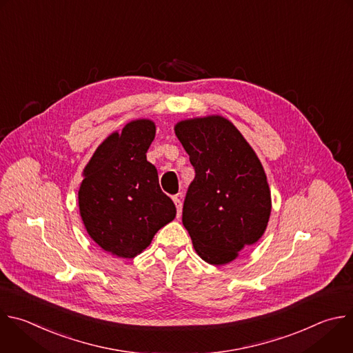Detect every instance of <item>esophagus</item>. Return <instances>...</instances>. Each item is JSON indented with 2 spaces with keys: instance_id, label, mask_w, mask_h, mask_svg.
Returning a JSON list of instances; mask_svg holds the SVG:
<instances>
[{
  "instance_id": "34e87169",
  "label": "esophagus",
  "mask_w": 353,
  "mask_h": 353,
  "mask_svg": "<svg viewBox=\"0 0 353 353\" xmlns=\"http://www.w3.org/2000/svg\"><path fill=\"white\" fill-rule=\"evenodd\" d=\"M181 198H183V194H177V195H174V196H173V202H174L176 208H177V217H180V216H181V206H183V201H181Z\"/></svg>"
}]
</instances>
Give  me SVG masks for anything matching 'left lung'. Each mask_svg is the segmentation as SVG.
Here are the masks:
<instances>
[{
    "label": "left lung",
    "instance_id": "obj_1",
    "mask_svg": "<svg viewBox=\"0 0 353 353\" xmlns=\"http://www.w3.org/2000/svg\"><path fill=\"white\" fill-rule=\"evenodd\" d=\"M174 132L195 169L184 199L183 224L205 262L230 263L268 227L272 196L263 166L223 116L181 121Z\"/></svg>",
    "mask_w": 353,
    "mask_h": 353
}]
</instances>
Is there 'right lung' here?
<instances>
[{"label": "right lung", "instance_id": "obj_1", "mask_svg": "<svg viewBox=\"0 0 353 353\" xmlns=\"http://www.w3.org/2000/svg\"><path fill=\"white\" fill-rule=\"evenodd\" d=\"M155 123L139 119L112 133L83 170L80 216L88 236L113 256L132 259L176 217L161 190L157 168L147 161Z\"/></svg>", "mask_w": 353, "mask_h": 353}]
</instances>
